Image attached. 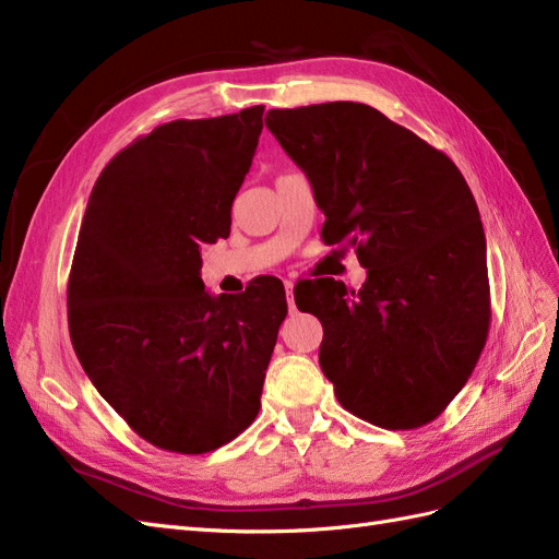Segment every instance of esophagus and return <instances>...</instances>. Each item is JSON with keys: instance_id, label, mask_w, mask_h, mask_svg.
I'll return each mask as SVG.
<instances>
[{"instance_id": "1", "label": "esophagus", "mask_w": 559, "mask_h": 559, "mask_svg": "<svg viewBox=\"0 0 559 559\" xmlns=\"http://www.w3.org/2000/svg\"><path fill=\"white\" fill-rule=\"evenodd\" d=\"M284 292H286V302H289V310H294V282H284Z\"/></svg>"}]
</instances>
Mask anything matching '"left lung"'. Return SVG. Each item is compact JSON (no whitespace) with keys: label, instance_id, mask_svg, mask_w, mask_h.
I'll return each mask as SVG.
<instances>
[{"label":"left lung","instance_id":"1","mask_svg":"<svg viewBox=\"0 0 559 559\" xmlns=\"http://www.w3.org/2000/svg\"><path fill=\"white\" fill-rule=\"evenodd\" d=\"M265 126L312 183L321 238L352 247L368 273L359 292L331 277L300 292L302 306L319 296V366L337 401L382 429L429 425L471 378L492 317L466 179L368 105L270 109Z\"/></svg>","mask_w":559,"mask_h":559}]
</instances>
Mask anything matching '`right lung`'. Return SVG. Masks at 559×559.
Instances as JSON below:
<instances>
[{
    "mask_svg": "<svg viewBox=\"0 0 559 559\" xmlns=\"http://www.w3.org/2000/svg\"><path fill=\"white\" fill-rule=\"evenodd\" d=\"M263 111L142 134L99 173L81 222L67 282L74 352L128 427L167 452L222 448L261 408L284 286L261 277L212 298L200 249L228 238Z\"/></svg>",
    "mask_w": 559,
    "mask_h": 559,
    "instance_id": "add662e5",
    "label": "right lung"
}]
</instances>
